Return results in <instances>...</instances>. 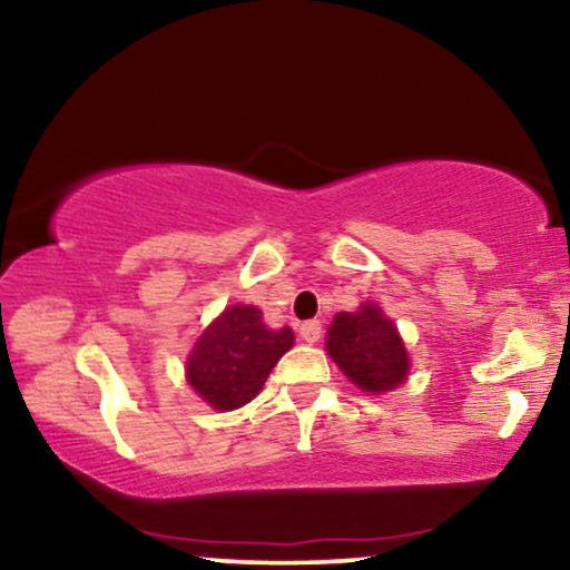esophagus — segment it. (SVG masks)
I'll use <instances>...</instances> for the list:
<instances>
[{
  "instance_id": "1",
  "label": "esophagus",
  "mask_w": 570,
  "mask_h": 570,
  "mask_svg": "<svg viewBox=\"0 0 570 570\" xmlns=\"http://www.w3.org/2000/svg\"><path fill=\"white\" fill-rule=\"evenodd\" d=\"M301 337L308 342V345H314V342L322 340V322H316V318H311V322H303L301 324Z\"/></svg>"
}]
</instances>
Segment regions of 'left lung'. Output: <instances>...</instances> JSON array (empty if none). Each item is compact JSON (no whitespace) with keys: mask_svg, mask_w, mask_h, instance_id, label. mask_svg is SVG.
<instances>
[{"mask_svg":"<svg viewBox=\"0 0 570 570\" xmlns=\"http://www.w3.org/2000/svg\"><path fill=\"white\" fill-rule=\"evenodd\" d=\"M326 353L363 392L396 389L410 368L396 326L373 303H365L357 314L334 316L326 334Z\"/></svg>","mask_w":570,"mask_h":570,"instance_id":"obj_1","label":"left lung"}]
</instances>
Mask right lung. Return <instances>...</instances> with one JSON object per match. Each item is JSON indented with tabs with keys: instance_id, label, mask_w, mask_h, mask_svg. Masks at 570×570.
Instances as JSON below:
<instances>
[{
	"instance_id": "1",
	"label": "right lung",
	"mask_w": 570,
	"mask_h": 570,
	"mask_svg": "<svg viewBox=\"0 0 570 570\" xmlns=\"http://www.w3.org/2000/svg\"><path fill=\"white\" fill-rule=\"evenodd\" d=\"M293 332L267 330L262 311L230 306L194 345L186 379L215 410H236L262 392L269 371L293 347Z\"/></svg>"
}]
</instances>
